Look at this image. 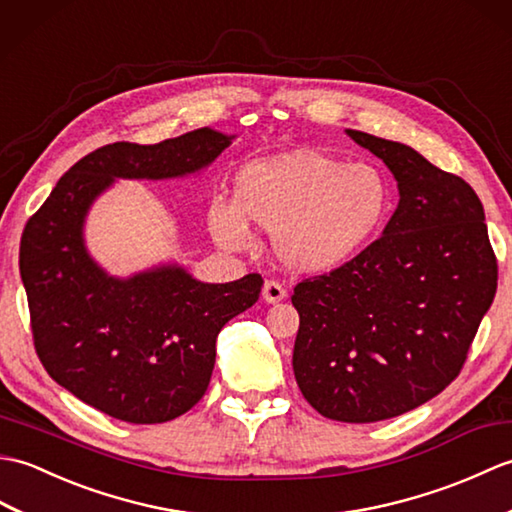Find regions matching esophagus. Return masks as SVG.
<instances>
[{
    "mask_svg": "<svg viewBox=\"0 0 512 512\" xmlns=\"http://www.w3.org/2000/svg\"><path fill=\"white\" fill-rule=\"evenodd\" d=\"M287 298V289L280 285V282L276 280H267L265 287H263V300L269 302V304H276V302H282Z\"/></svg>",
    "mask_w": 512,
    "mask_h": 512,
    "instance_id": "34e87169",
    "label": "esophagus"
}]
</instances>
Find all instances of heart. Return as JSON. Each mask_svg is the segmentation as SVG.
Instances as JSON below:
<instances>
[{
	"instance_id": "1",
	"label": "heart",
	"mask_w": 512,
	"mask_h": 512,
	"mask_svg": "<svg viewBox=\"0 0 512 512\" xmlns=\"http://www.w3.org/2000/svg\"><path fill=\"white\" fill-rule=\"evenodd\" d=\"M390 212V181L377 166L295 151L245 166L236 199L214 197L208 227L225 249H245L252 227L274 234L289 269L326 274L346 265L379 232Z\"/></svg>"
}]
</instances>
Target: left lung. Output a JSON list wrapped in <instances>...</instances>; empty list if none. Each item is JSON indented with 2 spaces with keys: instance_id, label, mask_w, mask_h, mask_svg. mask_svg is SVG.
Returning <instances> with one entry per match:
<instances>
[{
  "instance_id": "left-lung-1",
  "label": "left lung",
  "mask_w": 512,
  "mask_h": 512,
  "mask_svg": "<svg viewBox=\"0 0 512 512\" xmlns=\"http://www.w3.org/2000/svg\"><path fill=\"white\" fill-rule=\"evenodd\" d=\"M399 186L381 238L293 289L298 388L317 412L377 423L414 410L458 377L497 291L482 201L412 146L346 129Z\"/></svg>"
}]
</instances>
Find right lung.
<instances>
[{"instance_id": "obj_1", "label": "right lung", "mask_w": 512, "mask_h": 512, "mask_svg": "<svg viewBox=\"0 0 512 512\" xmlns=\"http://www.w3.org/2000/svg\"><path fill=\"white\" fill-rule=\"evenodd\" d=\"M234 135L210 127L160 144H107L76 162L26 223L19 247L34 348L76 399L135 425L186 414L208 390L221 328L252 306L263 278L212 285L177 263L107 274L85 219L116 179H177L208 168Z\"/></svg>"}]
</instances>
